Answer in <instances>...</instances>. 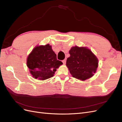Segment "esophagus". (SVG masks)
Wrapping results in <instances>:
<instances>
[{
  "label": "esophagus",
  "instance_id": "34e87169",
  "mask_svg": "<svg viewBox=\"0 0 122 122\" xmlns=\"http://www.w3.org/2000/svg\"><path fill=\"white\" fill-rule=\"evenodd\" d=\"M62 61V63H63L64 64H66V60L65 59V60H64Z\"/></svg>",
  "mask_w": 122,
  "mask_h": 122
}]
</instances>
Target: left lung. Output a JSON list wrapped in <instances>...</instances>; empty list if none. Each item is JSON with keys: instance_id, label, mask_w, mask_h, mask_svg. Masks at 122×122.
I'll list each match as a JSON object with an SVG mask.
<instances>
[{"instance_id": "obj_1", "label": "left lung", "mask_w": 122, "mask_h": 122, "mask_svg": "<svg viewBox=\"0 0 122 122\" xmlns=\"http://www.w3.org/2000/svg\"><path fill=\"white\" fill-rule=\"evenodd\" d=\"M69 53L66 66L73 77L85 80L94 75L98 68V60L90 49L75 46L71 48Z\"/></svg>"}]
</instances>
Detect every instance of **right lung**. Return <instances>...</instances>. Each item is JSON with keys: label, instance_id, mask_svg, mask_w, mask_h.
<instances>
[{"label": "right lung", "instance_id": "obj_1", "mask_svg": "<svg viewBox=\"0 0 122 122\" xmlns=\"http://www.w3.org/2000/svg\"><path fill=\"white\" fill-rule=\"evenodd\" d=\"M62 62L57 60L56 55L49 44L36 46L27 59V66L36 79L45 80L53 76Z\"/></svg>", "mask_w": 122, "mask_h": 122}]
</instances>
